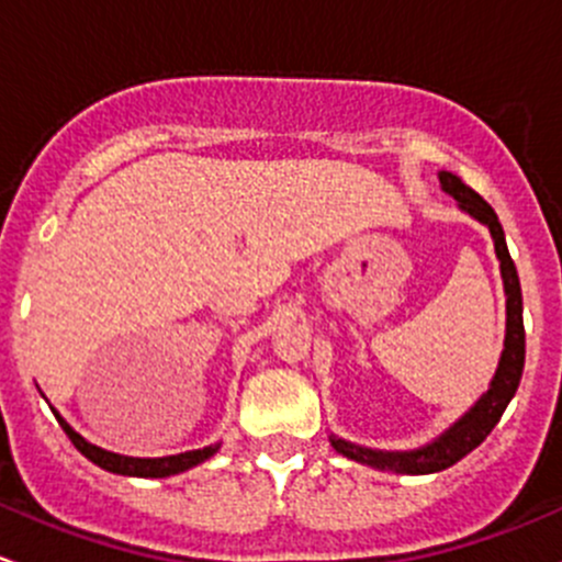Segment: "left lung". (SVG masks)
<instances>
[{
    "label": "left lung",
    "instance_id": "obj_1",
    "mask_svg": "<svg viewBox=\"0 0 562 562\" xmlns=\"http://www.w3.org/2000/svg\"><path fill=\"white\" fill-rule=\"evenodd\" d=\"M438 181H441L443 192L454 196L457 207H460L462 213L476 218V222L484 224V227L490 229V235H493L495 257L497 262H501L503 292H506V338H503L501 360H497L495 375L493 381H490V390L484 392V395L479 397L454 425H449L441 436L432 438L425 447L403 449V452L401 449H370L329 432V443H333V449L338 454L349 457V460L360 462V465L375 468V471L403 473V476H425V473L447 471V468H452L457 460L471 454L473 449L490 436V430H493L497 419L503 416V411L512 403L525 368L522 289H519L517 268H514L512 257H508L506 235H503L501 222H497L490 202H484L482 196L473 192L468 183H462L454 172L441 170L438 172Z\"/></svg>",
    "mask_w": 562,
    "mask_h": 562
}]
</instances>
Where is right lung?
<instances>
[{
  "label": "right lung",
  "instance_id": "1",
  "mask_svg": "<svg viewBox=\"0 0 562 562\" xmlns=\"http://www.w3.org/2000/svg\"><path fill=\"white\" fill-rule=\"evenodd\" d=\"M56 419H59L61 430L67 432L69 441L75 443L80 454L89 457L94 465L105 468L110 473H119V476H137V479H167V476H176V473L189 471V468L200 465V462L211 460L213 454L222 449V443H211V447H202V449H192V452H181V454H167V457H126V454H115L108 452V449L97 447V443L86 441L80 432H75L69 427V422L59 411L54 408Z\"/></svg>",
  "mask_w": 562,
  "mask_h": 562
}]
</instances>
